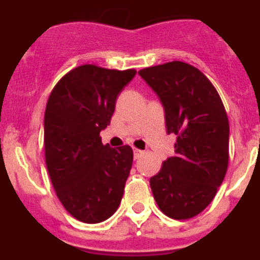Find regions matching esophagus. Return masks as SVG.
Returning <instances> with one entry per match:
<instances>
[{"mask_svg": "<svg viewBox=\"0 0 260 260\" xmlns=\"http://www.w3.org/2000/svg\"><path fill=\"white\" fill-rule=\"evenodd\" d=\"M143 153H144V151L138 150V148H134V157L135 158H139L142 155H143Z\"/></svg>", "mask_w": 260, "mask_h": 260, "instance_id": "34e87169", "label": "esophagus"}]
</instances>
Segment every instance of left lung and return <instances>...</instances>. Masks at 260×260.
<instances>
[{"label": "left lung", "mask_w": 260, "mask_h": 260, "mask_svg": "<svg viewBox=\"0 0 260 260\" xmlns=\"http://www.w3.org/2000/svg\"><path fill=\"white\" fill-rule=\"evenodd\" d=\"M165 110L176 155L167 158L150 185L162 213L176 220L199 215L215 198L229 160V121L208 78L181 61L138 71Z\"/></svg>", "instance_id": "left-lung-1"}]
</instances>
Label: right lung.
Here are the masks:
<instances>
[{
	"instance_id": "obj_1",
	"label": "right lung",
	"mask_w": 260,
	"mask_h": 260,
	"mask_svg": "<svg viewBox=\"0 0 260 260\" xmlns=\"http://www.w3.org/2000/svg\"><path fill=\"white\" fill-rule=\"evenodd\" d=\"M137 71L82 65L58 80L44 116L45 162L59 202L75 219L96 224L118 208L133 165L130 146L112 148L100 132Z\"/></svg>"
}]
</instances>
